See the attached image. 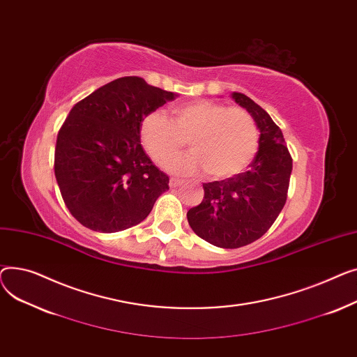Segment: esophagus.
<instances>
[{
	"label": "esophagus",
	"instance_id": "34e87169",
	"mask_svg": "<svg viewBox=\"0 0 357 357\" xmlns=\"http://www.w3.org/2000/svg\"><path fill=\"white\" fill-rule=\"evenodd\" d=\"M181 183H183V181L178 180V178H172V180H170V187H172V188H176V187H178Z\"/></svg>",
	"mask_w": 357,
	"mask_h": 357
}]
</instances>
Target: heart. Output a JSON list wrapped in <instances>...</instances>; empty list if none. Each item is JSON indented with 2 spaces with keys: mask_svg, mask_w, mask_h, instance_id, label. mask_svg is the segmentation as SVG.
I'll list each match as a JSON object with an SVG mask.
<instances>
[{
  "mask_svg": "<svg viewBox=\"0 0 357 357\" xmlns=\"http://www.w3.org/2000/svg\"><path fill=\"white\" fill-rule=\"evenodd\" d=\"M192 154L176 158L169 169L177 174L204 170L211 178H227L241 173L258 150L257 122L241 107L199 99L172 109V121L154 111L139 123L144 150L160 165L173 158L185 144Z\"/></svg>",
  "mask_w": 357,
  "mask_h": 357,
  "instance_id": "b5f03b06",
  "label": "heart"
}]
</instances>
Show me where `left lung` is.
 Listing matches in <instances>:
<instances>
[{
	"label": "left lung",
	"instance_id": "1",
	"mask_svg": "<svg viewBox=\"0 0 357 357\" xmlns=\"http://www.w3.org/2000/svg\"><path fill=\"white\" fill-rule=\"evenodd\" d=\"M232 98L259 128V149L248 170L220 181L204 183L203 202L187 212L195 234L219 248L235 249L259 239L287 202L292 158L278 125L243 93Z\"/></svg>",
	"mask_w": 357,
	"mask_h": 357
}]
</instances>
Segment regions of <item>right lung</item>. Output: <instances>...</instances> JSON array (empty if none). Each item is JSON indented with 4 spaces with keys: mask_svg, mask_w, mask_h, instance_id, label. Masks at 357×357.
<instances>
[{
    "mask_svg": "<svg viewBox=\"0 0 357 357\" xmlns=\"http://www.w3.org/2000/svg\"><path fill=\"white\" fill-rule=\"evenodd\" d=\"M176 96L125 76L72 108L57 134L54 176L79 223L95 232H119L142 222L169 190V176L142 149L139 123Z\"/></svg>",
    "mask_w": 357,
    "mask_h": 357,
    "instance_id": "1",
    "label": "right lung"
}]
</instances>
